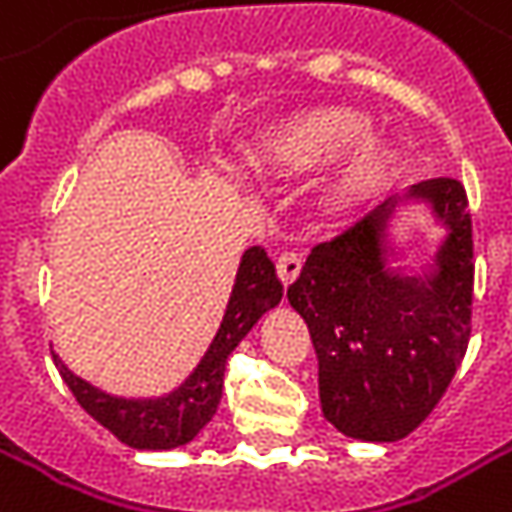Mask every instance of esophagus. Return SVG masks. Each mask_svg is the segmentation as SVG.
<instances>
[{
    "instance_id": "obj_1",
    "label": "esophagus",
    "mask_w": 512,
    "mask_h": 512,
    "mask_svg": "<svg viewBox=\"0 0 512 512\" xmlns=\"http://www.w3.org/2000/svg\"><path fill=\"white\" fill-rule=\"evenodd\" d=\"M300 266H303V260H300L297 252H283V255L277 257V277H280V283L289 286L291 280L300 274Z\"/></svg>"
}]
</instances>
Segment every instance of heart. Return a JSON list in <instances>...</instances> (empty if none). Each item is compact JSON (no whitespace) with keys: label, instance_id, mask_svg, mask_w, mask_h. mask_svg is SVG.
Wrapping results in <instances>:
<instances>
[{"label":"heart","instance_id":"obj_1","mask_svg":"<svg viewBox=\"0 0 512 512\" xmlns=\"http://www.w3.org/2000/svg\"><path fill=\"white\" fill-rule=\"evenodd\" d=\"M320 203L345 209L368 198L385 178L391 150L374 133H365V118L351 110L317 107L280 121L249 150V164L260 175H300L331 164Z\"/></svg>","mask_w":512,"mask_h":512}]
</instances>
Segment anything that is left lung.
Wrapping results in <instances>:
<instances>
[{
  "mask_svg": "<svg viewBox=\"0 0 512 512\" xmlns=\"http://www.w3.org/2000/svg\"><path fill=\"white\" fill-rule=\"evenodd\" d=\"M432 203L446 240L419 275L396 266L399 202ZM320 362L323 416L362 442H397L425 422L465 357L473 311V223L465 186L428 178L388 195L306 257L286 291Z\"/></svg>",
  "mask_w": 512,
  "mask_h": 512,
  "instance_id": "8db88e82",
  "label": "left lung"
}]
</instances>
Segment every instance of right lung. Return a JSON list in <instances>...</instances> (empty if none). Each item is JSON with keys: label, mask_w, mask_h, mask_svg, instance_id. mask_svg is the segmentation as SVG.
Segmentation results:
<instances>
[{"label": "right lung", "mask_w": 512, "mask_h": 512, "mask_svg": "<svg viewBox=\"0 0 512 512\" xmlns=\"http://www.w3.org/2000/svg\"><path fill=\"white\" fill-rule=\"evenodd\" d=\"M283 297V286L274 274L269 255L252 246L240 257L235 286L223 311L221 328L209 343L195 371L164 397L124 399L98 391L96 385L76 377L59 354H53L59 374L87 414L135 450H172L192 442L203 425L215 416L223 391V371L229 354L252 331L257 320L274 309Z\"/></svg>", "instance_id": "1"}]
</instances>
